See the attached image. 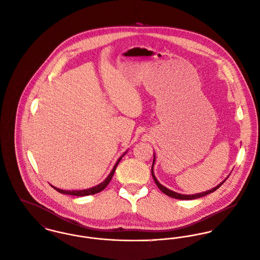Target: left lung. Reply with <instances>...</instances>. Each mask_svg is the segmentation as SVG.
<instances>
[{"label":"left lung","instance_id":"1","mask_svg":"<svg viewBox=\"0 0 260 260\" xmlns=\"http://www.w3.org/2000/svg\"><path fill=\"white\" fill-rule=\"evenodd\" d=\"M153 165H154V158H153V162H152V166H151V174H152V177H153V180H154V182L156 183V185H157V187L165 193V194H167V196H169V197H171V198H173V199H176V200H185V201H190V200H196V199H200V198H202V197H205V196H207V194H209V193H211V192H213V191H215L219 186H221L222 184H223V182L228 179V177L221 182V183H219L217 186H215V187H213L212 189H210V190H207V191H205V192H202V193H197V194H191V196H186V194H180V193H177V192H174L173 190H171V189H169V188H167L166 186H164V185H161L158 181H157V179H156V177L154 176V174H153Z\"/></svg>","mask_w":260,"mask_h":260}]
</instances>
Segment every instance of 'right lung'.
Segmentation results:
<instances>
[{
	"mask_svg": "<svg viewBox=\"0 0 260 260\" xmlns=\"http://www.w3.org/2000/svg\"><path fill=\"white\" fill-rule=\"evenodd\" d=\"M123 155H124V153L117 159V161H116V164L115 165L113 171L109 174V176H108L102 183H100V184H98V185H95V186H93V187H90V188H87V189H83V190H63V189L57 188V187H55V186H53V185H52V186H53L57 191L60 192V193H63V194H70V196H75V197H87V196H90V194H95V193H98V192L104 190V189L107 187V185L110 183V181L112 180V177H113L114 173L116 172V167H117L118 162L120 161V159L122 158Z\"/></svg>",
	"mask_w": 260,
	"mask_h": 260,
	"instance_id": "add662e5",
	"label": "right lung"
}]
</instances>
